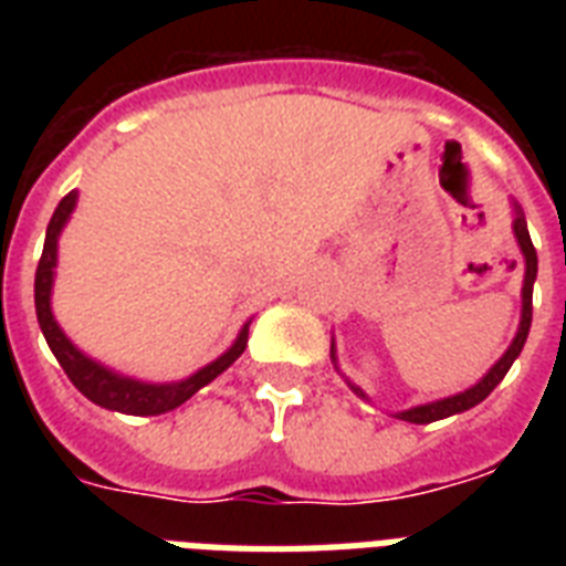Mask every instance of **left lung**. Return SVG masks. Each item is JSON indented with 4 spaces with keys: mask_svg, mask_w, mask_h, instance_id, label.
Wrapping results in <instances>:
<instances>
[{
    "mask_svg": "<svg viewBox=\"0 0 566 566\" xmlns=\"http://www.w3.org/2000/svg\"><path fill=\"white\" fill-rule=\"evenodd\" d=\"M514 208V222H511V229H514V238H517V247L523 252V264H526V273H523V305H520V326H517V335L511 340V346L502 353V358L493 364L491 370L484 373L473 387H467L461 394H452V396H443V399H434V402H426V405H413V408H405V411H396L394 417L396 420H405V422H417V426H426V422H434V420H447L452 413H461V411H470L475 405L482 402L491 396V390L500 385L505 373L511 370V364L517 361V355L523 353V346H526V337H528V328H532V291H535V279H537V252L532 247V238H528V226H526V213L520 208L517 202H511ZM332 364H335V370L340 373L337 367V349H335V337H332ZM344 376V373H340ZM346 378V376H344ZM346 385L353 387V394H358L361 399L370 402V396L364 394L361 387L355 385L346 378Z\"/></svg>",
    "mask_w": 566,
    "mask_h": 566,
    "instance_id": "left-lung-1",
    "label": "left lung"
}]
</instances>
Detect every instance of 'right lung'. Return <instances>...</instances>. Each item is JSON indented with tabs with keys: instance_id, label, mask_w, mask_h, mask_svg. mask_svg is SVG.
<instances>
[{
	"instance_id": "right-lung-1",
	"label": "right lung",
	"mask_w": 566,
	"mask_h": 566,
	"mask_svg": "<svg viewBox=\"0 0 566 566\" xmlns=\"http://www.w3.org/2000/svg\"><path fill=\"white\" fill-rule=\"evenodd\" d=\"M78 202V190L70 193L57 202L55 213L46 226V240H43V255H40L38 275H34V308H38V323L40 332L46 337L49 349L57 358V364L64 367L66 378L82 390L93 405L108 408V411L132 413V417H155V413H167L172 408H179L181 402H188L196 390H202L205 385H211L213 378L226 373L231 364L238 361L243 349H247L249 337V323L234 337V344L213 358L211 364H205L202 370H196L193 376L181 378V381H140L135 376H123V373L111 370L105 364H99L91 355H84L78 346L64 335V328L57 326L55 314H52V284H55V266H57V240L61 231L70 222V213L75 211Z\"/></svg>"
}]
</instances>
